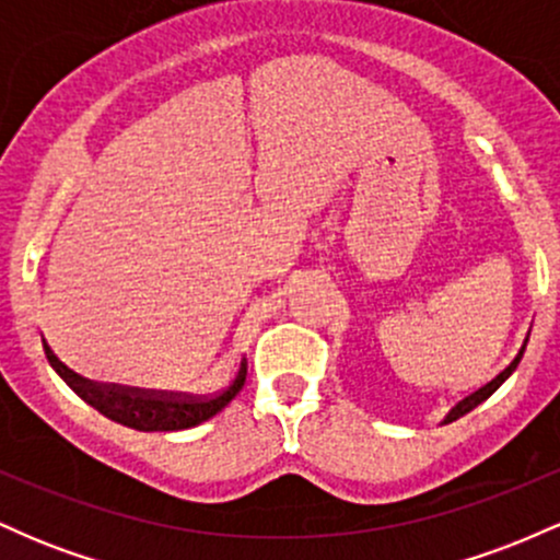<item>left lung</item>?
Returning a JSON list of instances; mask_svg holds the SVG:
<instances>
[{"instance_id": "left-lung-1", "label": "left lung", "mask_w": 560, "mask_h": 560, "mask_svg": "<svg viewBox=\"0 0 560 560\" xmlns=\"http://www.w3.org/2000/svg\"><path fill=\"white\" fill-rule=\"evenodd\" d=\"M524 350H526V339H524V345L518 347V352H516V355H513V361L508 363L505 369L500 371V374H494V376L490 378V382H487V384H481V387H477V389H471V392H468V395L460 397V400L455 402L453 408H450V413L445 416V423H450V421H458L460 416H466V413H468V410H474V408H477L479 402H485L487 397H490L492 392L498 389L500 384H503L505 378L513 374V371H516V365L522 363V358H524Z\"/></svg>"}]
</instances>
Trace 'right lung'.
I'll return each mask as SVG.
<instances>
[{
    "label": "right lung",
    "instance_id": "add662e5",
    "mask_svg": "<svg viewBox=\"0 0 560 560\" xmlns=\"http://www.w3.org/2000/svg\"><path fill=\"white\" fill-rule=\"evenodd\" d=\"M47 361L60 374L62 382L68 384L83 402L100 410L110 421L124 423L137 432H178V429L197 427V423L208 421L218 410L226 408L234 400L236 392L244 387V376H247V361L242 358L240 374L226 389L215 392V395H178V392H155V389H137V387H120V384H96L89 382L79 374L62 365L52 355L47 345Z\"/></svg>",
    "mask_w": 560,
    "mask_h": 560
}]
</instances>
